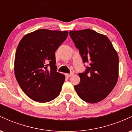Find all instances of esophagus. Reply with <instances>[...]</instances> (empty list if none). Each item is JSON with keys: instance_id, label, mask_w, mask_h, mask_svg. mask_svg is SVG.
I'll use <instances>...</instances> for the list:
<instances>
[{"instance_id": "esophagus-1", "label": "esophagus", "mask_w": 132, "mask_h": 132, "mask_svg": "<svg viewBox=\"0 0 132 132\" xmlns=\"http://www.w3.org/2000/svg\"><path fill=\"white\" fill-rule=\"evenodd\" d=\"M74 75V73L73 72H71V73H70V74H66V76L67 77V78H69V77H71V76H72V75Z\"/></svg>"}]
</instances>
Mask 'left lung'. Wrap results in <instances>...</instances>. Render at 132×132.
<instances>
[{"instance_id": "obj_1", "label": "left lung", "mask_w": 132, "mask_h": 132, "mask_svg": "<svg viewBox=\"0 0 132 132\" xmlns=\"http://www.w3.org/2000/svg\"><path fill=\"white\" fill-rule=\"evenodd\" d=\"M69 35L79 51L84 63H88L81 81L75 86L78 95L85 102H99L116 86L119 78V56L109 39L90 29L70 31Z\"/></svg>"}]
</instances>
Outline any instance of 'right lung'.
Returning a JSON list of instances; mask_svg holds the SVG:
<instances>
[{"label":"right lung","mask_w":132,"mask_h":132,"mask_svg":"<svg viewBox=\"0 0 132 132\" xmlns=\"http://www.w3.org/2000/svg\"><path fill=\"white\" fill-rule=\"evenodd\" d=\"M68 35L67 31L40 29L25 35L19 42L15 76L23 91L36 102H50L61 92L65 76L56 71L54 53Z\"/></svg>","instance_id":"1"}]
</instances>
